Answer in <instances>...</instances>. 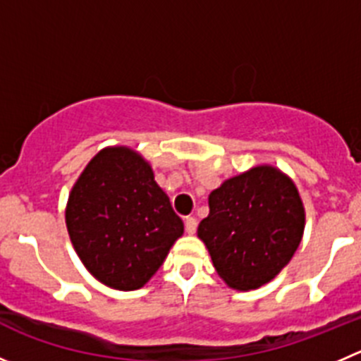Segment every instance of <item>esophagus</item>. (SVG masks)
<instances>
[{"instance_id": "esophagus-1", "label": "esophagus", "mask_w": 361, "mask_h": 361, "mask_svg": "<svg viewBox=\"0 0 361 361\" xmlns=\"http://www.w3.org/2000/svg\"><path fill=\"white\" fill-rule=\"evenodd\" d=\"M184 225H186V232L190 235H193L195 232H197V219L195 218H186Z\"/></svg>"}]
</instances>
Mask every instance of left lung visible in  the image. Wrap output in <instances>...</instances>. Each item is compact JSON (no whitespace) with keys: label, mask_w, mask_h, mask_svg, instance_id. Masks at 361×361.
Instances as JSON below:
<instances>
[{"label":"left lung","mask_w":361,"mask_h":361,"mask_svg":"<svg viewBox=\"0 0 361 361\" xmlns=\"http://www.w3.org/2000/svg\"><path fill=\"white\" fill-rule=\"evenodd\" d=\"M303 232L305 207L293 178L259 164L209 195V216L197 234L226 286L253 290L290 262Z\"/></svg>","instance_id":"1"}]
</instances>
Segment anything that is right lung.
Wrapping results in <instances>:
<instances>
[{"mask_svg": "<svg viewBox=\"0 0 361 361\" xmlns=\"http://www.w3.org/2000/svg\"><path fill=\"white\" fill-rule=\"evenodd\" d=\"M65 223L88 273L116 290L143 287L184 234L149 161L129 147H106L68 195Z\"/></svg>", "mask_w": 361, "mask_h": 361, "instance_id": "right-lung-1", "label": "right lung"}]
</instances>
